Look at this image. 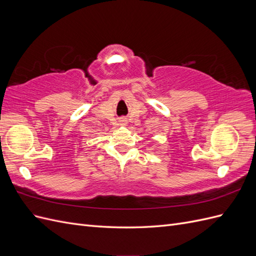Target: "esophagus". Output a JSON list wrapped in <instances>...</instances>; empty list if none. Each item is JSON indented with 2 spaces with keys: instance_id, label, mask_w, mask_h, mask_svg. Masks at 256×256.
Masks as SVG:
<instances>
[{
  "instance_id": "1",
  "label": "esophagus",
  "mask_w": 256,
  "mask_h": 256,
  "mask_svg": "<svg viewBox=\"0 0 256 256\" xmlns=\"http://www.w3.org/2000/svg\"><path fill=\"white\" fill-rule=\"evenodd\" d=\"M120 122L122 125H126V124H127V120L125 118H122Z\"/></svg>"
}]
</instances>
